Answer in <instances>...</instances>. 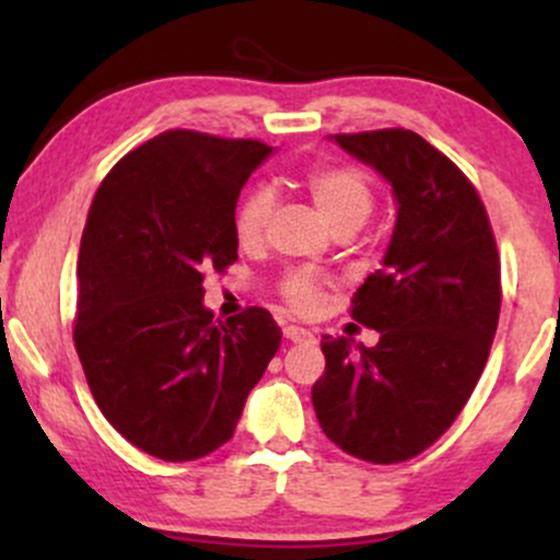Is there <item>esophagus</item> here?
<instances>
[{"label": "esophagus", "instance_id": "34e87169", "mask_svg": "<svg viewBox=\"0 0 560 560\" xmlns=\"http://www.w3.org/2000/svg\"><path fill=\"white\" fill-rule=\"evenodd\" d=\"M284 337L289 342H311L313 334L307 329H302V326H284Z\"/></svg>", "mask_w": 560, "mask_h": 560}]
</instances>
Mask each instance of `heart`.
Returning a JSON list of instances; mask_svg holds the SVG:
<instances>
[{"instance_id":"1","label":"heart","mask_w":560,"mask_h":560,"mask_svg":"<svg viewBox=\"0 0 560 560\" xmlns=\"http://www.w3.org/2000/svg\"><path fill=\"white\" fill-rule=\"evenodd\" d=\"M307 195L324 221L331 229L355 226L369 218L374 208V191L358 171L352 168H316L305 178ZM273 213V195L268 189H253L242 199L234 215L236 240L242 244H258L266 234L268 221ZM284 294L298 311H313L318 305L320 289L316 279L307 273H292L284 281Z\"/></svg>"}]
</instances>
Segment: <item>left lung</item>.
Returning <instances> with one entry per match:
<instances>
[{"label":"left lung","mask_w":560,"mask_h":560,"mask_svg":"<svg viewBox=\"0 0 560 560\" xmlns=\"http://www.w3.org/2000/svg\"><path fill=\"white\" fill-rule=\"evenodd\" d=\"M374 168L397 202L382 271L352 300L374 347L324 337L313 408L334 445L371 464H400L440 440L485 371L500 316V260L468 178L419 133H334Z\"/></svg>","instance_id":"8db88e82"}]
</instances>
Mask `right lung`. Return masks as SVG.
I'll return each mask as SVG.
<instances>
[{
    "instance_id": "right-lung-1",
    "label": "right lung",
    "mask_w": 560,
    "mask_h": 560,
    "mask_svg": "<svg viewBox=\"0 0 560 560\" xmlns=\"http://www.w3.org/2000/svg\"><path fill=\"white\" fill-rule=\"evenodd\" d=\"M273 147L165 131L96 189L79 253L75 350L102 416L131 445L182 464L234 436L281 342L271 313L213 320L205 271L236 260L242 186Z\"/></svg>"
}]
</instances>
